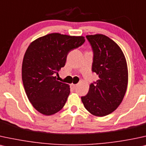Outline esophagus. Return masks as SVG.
<instances>
[{
	"label": "esophagus",
	"mask_w": 146,
	"mask_h": 146,
	"mask_svg": "<svg viewBox=\"0 0 146 146\" xmlns=\"http://www.w3.org/2000/svg\"><path fill=\"white\" fill-rule=\"evenodd\" d=\"M77 86H78V84H72L71 85L72 88H73V89H76V88L77 87Z\"/></svg>",
	"instance_id": "esophagus-1"
}]
</instances>
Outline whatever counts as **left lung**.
<instances>
[{
    "mask_svg": "<svg viewBox=\"0 0 146 146\" xmlns=\"http://www.w3.org/2000/svg\"><path fill=\"white\" fill-rule=\"evenodd\" d=\"M94 57L92 71L98 79L91 84L82 101L88 112L104 117L115 110L123 101L128 84V69L122 50L103 34L88 35Z\"/></svg>",
    "mask_w": 146,
    "mask_h": 146,
    "instance_id": "1",
    "label": "left lung"
}]
</instances>
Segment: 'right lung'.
Here are the masks:
<instances>
[{
    "label": "right lung",
    "mask_w": 146,
    "mask_h": 146,
    "mask_svg": "<svg viewBox=\"0 0 146 146\" xmlns=\"http://www.w3.org/2000/svg\"><path fill=\"white\" fill-rule=\"evenodd\" d=\"M85 40L84 36L52 33L29 44L22 63V81L29 102L41 114H54L65 104L69 86L58 82L55 74L65 65L68 53Z\"/></svg>",
    "instance_id": "obj_1"
}]
</instances>
